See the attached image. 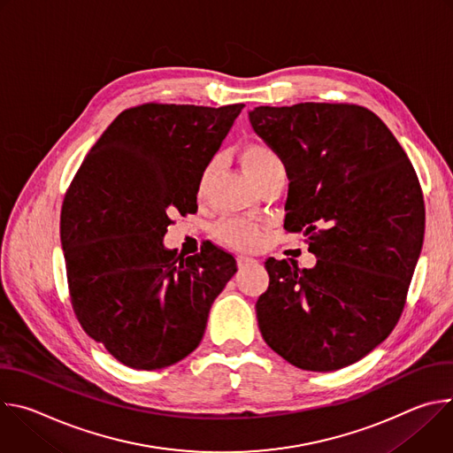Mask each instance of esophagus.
Returning <instances> with one entry per match:
<instances>
[{
  "mask_svg": "<svg viewBox=\"0 0 453 453\" xmlns=\"http://www.w3.org/2000/svg\"><path fill=\"white\" fill-rule=\"evenodd\" d=\"M257 260H254V257L250 256H238V267H245V265H252L256 264Z\"/></svg>",
  "mask_w": 453,
  "mask_h": 453,
  "instance_id": "obj_1",
  "label": "esophagus"
}]
</instances>
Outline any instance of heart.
Listing matches in <instances>:
<instances>
[{
	"label": "heart",
	"mask_w": 453,
	"mask_h": 453,
	"mask_svg": "<svg viewBox=\"0 0 453 453\" xmlns=\"http://www.w3.org/2000/svg\"><path fill=\"white\" fill-rule=\"evenodd\" d=\"M240 159H242L243 168L247 170V173L252 177L254 182H260L269 172H273L278 166H283L278 154L264 143L245 145L242 149ZM213 172H215V163L206 165V168L203 170L199 184H197L199 197H203L206 193ZM217 234L222 242H226L233 247H238V249H254L257 243L262 242L260 226H256L254 222H249V220H242V219L222 220L217 226Z\"/></svg>",
	"instance_id": "heart-1"
}]
</instances>
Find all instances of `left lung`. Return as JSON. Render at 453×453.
<instances>
[{"mask_svg":"<svg viewBox=\"0 0 453 453\" xmlns=\"http://www.w3.org/2000/svg\"><path fill=\"white\" fill-rule=\"evenodd\" d=\"M249 121L287 168L285 229L303 231L317 256L311 269L269 257L257 326L292 365L342 369L389 337L403 311L425 233L418 175L360 105H260Z\"/></svg>","mask_w":453,"mask_h":453,"instance_id":"obj_1","label":"left lung"}]
</instances>
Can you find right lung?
I'll list each match as a JSON object with an SVG mask.
<instances>
[{
	"instance_id": "add662e5",
	"label": "right lung",
	"mask_w": 453,
	"mask_h": 453,
	"mask_svg": "<svg viewBox=\"0 0 453 453\" xmlns=\"http://www.w3.org/2000/svg\"><path fill=\"white\" fill-rule=\"evenodd\" d=\"M243 104H143L105 128L73 177L60 242L73 311L84 332L121 364H177L204 335L210 308L236 273L208 245L182 257L165 249L172 213L197 208L203 170Z\"/></svg>"
}]
</instances>
